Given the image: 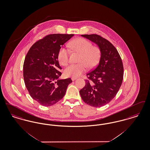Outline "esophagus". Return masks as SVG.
I'll list each match as a JSON object with an SVG mask.
<instances>
[{"label": "esophagus", "mask_w": 150, "mask_h": 150, "mask_svg": "<svg viewBox=\"0 0 150 150\" xmlns=\"http://www.w3.org/2000/svg\"><path fill=\"white\" fill-rule=\"evenodd\" d=\"M76 79H77L76 78H73V77H72V78H71V80L72 81H74V80H75Z\"/></svg>", "instance_id": "1"}]
</instances>
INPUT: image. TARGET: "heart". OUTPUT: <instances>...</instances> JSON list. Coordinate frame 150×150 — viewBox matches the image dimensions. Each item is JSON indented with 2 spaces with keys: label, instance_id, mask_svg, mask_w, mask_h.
<instances>
[{
  "label": "heart",
  "instance_id": "heart-1",
  "mask_svg": "<svg viewBox=\"0 0 150 150\" xmlns=\"http://www.w3.org/2000/svg\"><path fill=\"white\" fill-rule=\"evenodd\" d=\"M68 47L80 53L77 64L68 66L64 70V75L67 77L76 78L89 69L95 67L100 62L101 51L98 46H93L92 43L83 38L72 40L68 44ZM57 58L59 63L62 66L69 62V50L61 47L58 52Z\"/></svg>",
  "mask_w": 150,
  "mask_h": 150
}]
</instances>
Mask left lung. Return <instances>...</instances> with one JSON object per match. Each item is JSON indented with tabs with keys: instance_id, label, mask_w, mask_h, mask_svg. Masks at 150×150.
I'll use <instances>...</instances> for the list:
<instances>
[{
	"instance_id": "1",
	"label": "left lung",
	"mask_w": 150,
	"mask_h": 150,
	"mask_svg": "<svg viewBox=\"0 0 150 150\" xmlns=\"http://www.w3.org/2000/svg\"><path fill=\"white\" fill-rule=\"evenodd\" d=\"M96 43L101 51L99 64L88 72L86 86L80 91L83 100L94 107L103 106L116 96L121 86L124 67L121 57L114 46L97 34L81 35Z\"/></svg>"
}]
</instances>
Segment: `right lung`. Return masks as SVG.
I'll use <instances>...</instances> for the list:
<instances>
[{"instance_id":"1","label":"right lung","mask_w":150,"mask_h":150,"mask_svg":"<svg viewBox=\"0 0 150 150\" xmlns=\"http://www.w3.org/2000/svg\"><path fill=\"white\" fill-rule=\"evenodd\" d=\"M74 34L45 36L30 48L23 66V79L30 96L41 105L48 107L62 99L71 78L58 79L61 75L57 54L61 46Z\"/></svg>"}]
</instances>
